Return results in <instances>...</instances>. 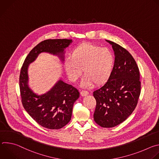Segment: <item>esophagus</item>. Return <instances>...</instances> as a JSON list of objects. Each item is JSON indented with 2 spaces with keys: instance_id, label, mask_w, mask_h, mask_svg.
Wrapping results in <instances>:
<instances>
[{
  "instance_id": "obj_1",
  "label": "esophagus",
  "mask_w": 159,
  "mask_h": 159,
  "mask_svg": "<svg viewBox=\"0 0 159 159\" xmlns=\"http://www.w3.org/2000/svg\"><path fill=\"white\" fill-rule=\"evenodd\" d=\"M80 94L82 96L84 97V96H86L89 94V93L87 91H85V90H82V91L80 92Z\"/></svg>"
}]
</instances>
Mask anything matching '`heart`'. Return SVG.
<instances>
[{
  "instance_id": "obj_1",
  "label": "heart",
  "mask_w": 159,
  "mask_h": 159,
  "mask_svg": "<svg viewBox=\"0 0 159 159\" xmlns=\"http://www.w3.org/2000/svg\"><path fill=\"white\" fill-rule=\"evenodd\" d=\"M115 63V55L109 49L84 43L72 50L70 58L65 59L64 66L68 77L72 82L81 76L83 70L85 76L81 85L90 87L94 83L100 85L109 80Z\"/></svg>"
}]
</instances>
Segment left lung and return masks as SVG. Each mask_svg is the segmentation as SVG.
I'll list each match as a JSON object with an SVG mask.
<instances>
[{"mask_svg":"<svg viewBox=\"0 0 159 159\" xmlns=\"http://www.w3.org/2000/svg\"><path fill=\"white\" fill-rule=\"evenodd\" d=\"M112 45L115 63L107 82L94 90L96 100L95 122L103 128L115 127L131 115L137 105L141 92L139 67L132 55L120 45Z\"/></svg>","mask_w":159,"mask_h":159,"instance_id":"8db88e82","label":"left lung"}]
</instances>
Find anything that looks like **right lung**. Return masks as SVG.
<instances>
[{
    "instance_id": "add662e5",
    "label": "right lung",
    "mask_w": 159,
    "mask_h": 159,
    "mask_svg": "<svg viewBox=\"0 0 159 159\" xmlns=\"http://www.w3.org/2000/svg\"><path fill=\"white\" fill-rule=\"evenodd\" d=\"M72 42V39H67L41 41L28 55L20 70L19 87L22 106L34 120L48 129H60L70 121L73 106L79 98V93L60 79L47 93H34L28 85V67L41 53L57 56L63 62L65 49Z\"/></svg>"
}]
</instances>
